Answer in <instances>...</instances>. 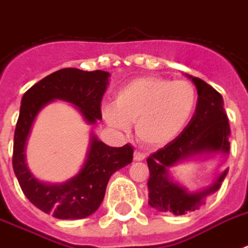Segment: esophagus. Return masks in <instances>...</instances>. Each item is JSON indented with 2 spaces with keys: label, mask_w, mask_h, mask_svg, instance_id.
I'll list each match as a JSON object with an SVG mask.
<instances>
[{
  "label": "esophagus",
  "mask_w": 248,
  "mask_h": 248,
  "mask_svg": "<svg viewBox=\"0 0 248 248\" xmlns=\"http://www.w3.org/2000/svg\"><path fill=\"white\" fill-rule=\"evenodd\" d=\"M144 158H145V155H144V153L135 151V153H134V159H135V161H143Z\"/></svg>",
  "instance_id": "34e87169"
}]
</instances>
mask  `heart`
<instances>
[{
	"label": "heart",
	"instance_id": "1",
	"mask_svg": "<svg viewBox=\"0 0 248 248\" xmlns=\"http://www.w3.org/2000/svg\"><path fill=\"white\" fill-rule=\"evenodd\" d=\"M198 103L194 85L162 77L136 78L117 91L114 104L103 105V117L109 124L127 130L135 122L140 140L163 145L180 135L192 120Z\"/></svg>",
	"mask_w": 248,
	"mask_h": 248
}]
</instances>
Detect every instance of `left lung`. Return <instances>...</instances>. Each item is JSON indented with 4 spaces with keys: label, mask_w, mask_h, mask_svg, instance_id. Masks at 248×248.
I'll return each mask as SVG.
<instances>
[{
    "label": "left lung",
    "mask_w": 248,
    "mask_h": 248,
    "mask_svg": "<svg viewBox=\"0 0 248 248\" xmlns=\"http://www.w3.org/2000/svg\"><path fill=\"white\" fill-rule=\"evenodd\" d=\"M185 76L197 87L196 112L176 139L147 158L151 173L148 180V203L158 211L171 212L176 216L196 211L204 204L206 198L220 188L228 169L216 173L211 184L194 192L175 180L171 169L189 161L214 158L216 155L227 158L231 145V127L223 96L201 78Z\"/></svg>",
    "instance_id": "left-lung-1"
}]
</instances>
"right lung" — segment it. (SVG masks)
<instances>
[{"mask_svg": "<svg viewBox=\"0 0 248 248\" xmlns=\"http://www.w3.org/2000/svg\"><path fill=\"white\" fill-rule=\"evenodd\" d=\"M109 76L104 71L64 68L41 79L21 97L14 135V172L25 197L56 219H85L93 215L104 200L110 176L132 162L134 149L128 144L109 147L91 132L89 151L78 172L63 183H46L37 179L25 162L27 140L38 113L55 100L67 101L78 109L86 124H96L101 120L100 103L109 85Z\"/></svg>", "mask_w": 248, "mask_h": 248, "instance_id": "add662e5", "label": "right lung"}]
</instances>
